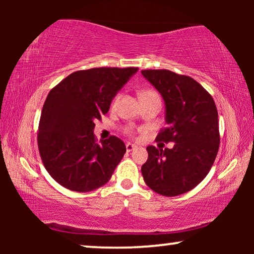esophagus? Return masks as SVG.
<instances>
[{
    "label": "esophagus",
    "instance_id": "obj_1",
    "mask_svg": "<svg viewBox=\"0 0 254 254\" xmlns=\"http://www.w3.org/2000/svg\"><path fill=\"white\" fill-rule=\"evenodd\" d=\"M135 148H137V145L131 144V143H127V144H126V150H127L128 152L131 151V150H134Z\"/></svg>",
    "mask_w": 254,
    "mask_h": 254
}]
</instances>
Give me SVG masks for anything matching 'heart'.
Wrapping results in <instances>:
<instances>
[{
	"label": "heart",
	"mask_w": 254,
	"mask_h": 254,
	"mask_svg": "<svg viewBox=\"0 0 254 254\" xmlns=\"http://www.w3.org/2000/svg\"><path fill=\"white\" fill-rule=\"evenodd\" d=\"M157 96H158V93L156 92V91H154V90H150V89L142 90L141 93H140V98H141V100L151 98V97H157ZM119 99H120V96L118 95V96L116 97V98H114V100H113V105H116V104H117L118 102H119ZM125 131H126V133L129 134V135H133V134H134V130H133V128H131V127H127L126 129H125Z\"/></svg>",
	"instance_id": "1"
}]
</instances>
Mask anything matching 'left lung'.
<instances>
[{
  "mask_svg": "<svg viewBox=\"0 0 254 254\" xmlns=\"http://www.w3.org/2000/svg\"><path fill=\"white\" fill-rule=\"evenodd\" d=\"M142 75L165 102L166 127L156 140L175 142L172 149L147 147L142 176L154 192L180 195L206 178L216 158L220 147L216 105L210 93L190 76L166 69H145Z\"/></svg>",
  "mask_w": 254,
  "mask_h": 254,
  "instance_id": "obj_1",
  "label": "left lung"
}]
</instances>
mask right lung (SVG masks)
<instances>
[{
  "label": "right lung",
  "instance_id": "right-lung-1",
  "mask_svg": "<svg viewBox=\"0 0 254 254\" xmlns=\"http://www.w3.org/2000/svg\"><path fill=\"white\" fill-rule=\"evenodd\" d=\"M138 68L102 67L67 76L48 93L38 127L43 164L55 182L86 193L109 182L126 152L119 137L97 142L93 128Z\"/></svg>",
  "mask_w": 254,
  "mask_h": 254
}]
</instances>
